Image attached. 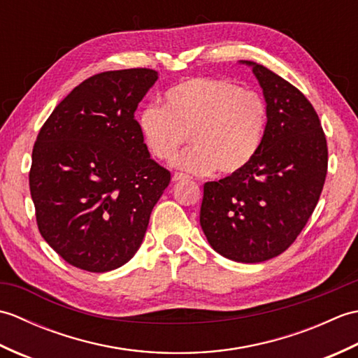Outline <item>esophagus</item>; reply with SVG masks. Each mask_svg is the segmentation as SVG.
<instances>
[{
    "label": "esophagus",
    "instance_id": "34e87169",
    "mask_svg": "<svg viewBox=\"0 0 358 358\" xmlns=\"http://www.w3.org/2000/svg\"><path fill=\"white\" fill-rule=\"evenodd\" d=\"M187 180H191V177H189V175H186V173L175 172L172 175V181H175V183H177V181H187Z\"/></svg>",
    "mask_w": 358,
    "mask_h": 358
}]
</instances>
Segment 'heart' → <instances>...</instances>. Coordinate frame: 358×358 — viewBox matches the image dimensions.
Segmentation results:
<instances>
[{"instance_id":"heart-1","label":"heart","mask_w":358,"mask_h":358,"mask_svg":"<svg viewBox=\"0 0 358 358\" xmlns=\"http://www.w3.org/2000/svg\"><path fill=\"white\" fill-rule=\"evenodd\" d=\"M164 106L140 113L138 129L149 154L169 162L191 136L192 149L175 166L192 173L234 175L252 162L268 129V106L254 90L231 81L195 77L166 90Z\"/></svg>"}]
</instances>
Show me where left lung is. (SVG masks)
I'll use <instances>...</instances> for the list:
<instances>
[{
  "label": "left lung",
  "mask_w": 358,
  "mask_h": 358,
  "mask_svg": "<svg viewBox=\"0 0 358 358\" xmlns=\"http://www.w3.org/2000/svg\"><path fill=\"white\" fill-rule=\"evenodd\" d=\"M268 106L260 150L238 173L203 187L200 224L220 255L260 263L280 255L313 215L328 172V144L314 106L291 83L252 62Z\"/></svg>",
  "instance_id": "left-lung-1"
}]
</instances>
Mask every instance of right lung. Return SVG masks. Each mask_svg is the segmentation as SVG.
<instances>
[{
    "mask_svg": "<svg viewBox=\"0 0 358 358\" xmlns=\"http://www.w3.org/2000/svg\"><path fill=\"white\" fill-rule=\"evenodd\" d=\"M158 73L146 67L85 80L40 129L29 172L43 238L89 272L127 263L171 172L150 158L135 110Z\"/></svg>",
    "mask_w": 358,
    "mask_h": 358,
    "instance_id": "right-lung-1",
    "label": "right lung"
}]
</instances>
